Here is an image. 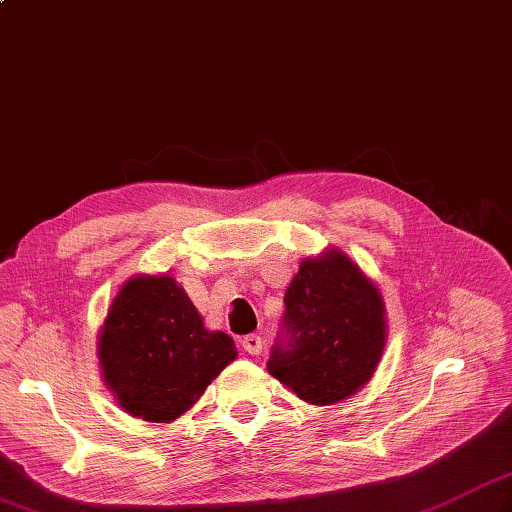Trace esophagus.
<instances>
[{"label": "esophagus", "mask_w": 512, "mask_h": 512, "mask_svg": "<svg viewBox=\"0 0 512 512\" xmlns=\"http://www.w3.org/2000/svg\"><path fill=\"white\" fill-rule=\"evenodd\" d=\"M242 347H244V352H248V354H253V356L259 354V352H262V336H257V334L244 336Z\"/></svg>", "instance_id": "34e87169"}]
</instances>
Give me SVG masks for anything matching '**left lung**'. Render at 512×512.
<instances>
[{"instance_id":"obj_1","label":"left lung","mask_w":512,"mask_h":512,"mask_svg":"<svg viewBox=\"0 0 512 512\" xmlns=\"http://www.w3.org/2000/svg\"><path fill=\"white\" fill-rule=\"evenodd\" d=\"M286 314L268 372L310 405L356 394L385 350V303L341 250L303 259L284 295Z\"/></svg>"}]
</instances>
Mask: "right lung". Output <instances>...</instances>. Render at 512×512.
Wrapping results in <instances>:
<instances>
[{
  "label": "right lung",
  "instance_id": "obj_1",
  "mask_svg": "<svg viewBox=\"0 0 512 512\" xmlns=\"http://www.w3.org/2000/svg\"><path fill=\"white\" fill-rule=\"evenodd\" d=\"M237 356L224 332H209L169 275H138L118 290L99 334L103 380L118 405L147 422L189 411Z\"/></svg>",
  "mask_w": 512,
  "mask_h": 512
}]
</instances>
